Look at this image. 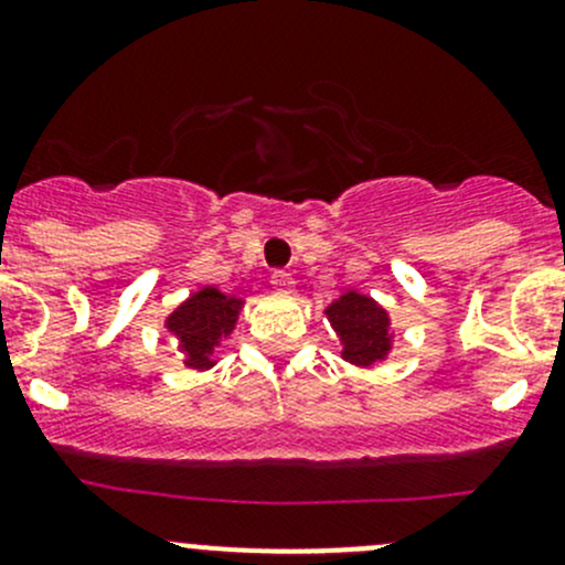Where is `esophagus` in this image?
Listing matches in <instances>:
<instances>
[{"mask_svg": "<svg viewBox=\"0 0 565 565\" xmlns=\"http://www.w3.org/2000/svg\"><path fill=\"white\" fill-rule=\"evenodd\" d=\"M270 284H273V289H278V292H292L295 278H292V273H287V270H273Z\"/></svg>", "mask_w": 565, "mask_h": 565, "instance_id": "obj_1", "label": "esophagus"}]
</instances>
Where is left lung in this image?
Returning <instances> with one entry per match:
<instances>
[{
    "instance_id": "left-lung-1",
    "label": "left lung",
    "mask_w": 565,
    "mask_h": 565,
    "mask_svg": "<svg viewBox=\"0 0 565 565\" xmlns=\"http://www.w3.org/2000/svg\"><path fill=\"white\" fill-rule=\"evenodd\" d=\"M324 313L330 317L332 330L341 338L343 360L360 367H371L390 354V317L376 300L360 292H347L330 302Z\"/></svg>"
}]
</instances>
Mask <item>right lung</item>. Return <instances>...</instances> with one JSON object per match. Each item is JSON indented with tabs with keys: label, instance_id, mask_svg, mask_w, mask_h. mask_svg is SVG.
I'll return each instance as SVG.
<instances>
[{
	"label": "right lung",
	"instance_id": "obj_1",
	"mask_svg": "<svg viewBox=\"0 0 565 565\" xmlns=\"http://www.w3.org/2000/svg\"><path fill=\"white\" fill-rule=\"evenodd\" d=\"M241 306V298H230V295L218 292L216 287H205L170 313L164 328L178 338L181 352L186 354L183 362L189 367L205 371L213 365V349L218 347L222 338L233 332Z\"/></svg>",
	"mask_w": 565,
	"mask_h": 565
}]
</instances>
